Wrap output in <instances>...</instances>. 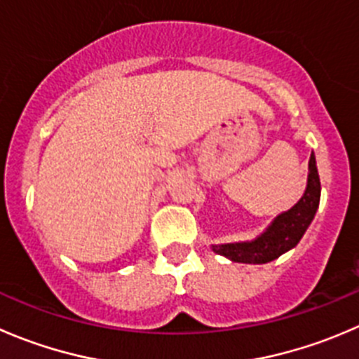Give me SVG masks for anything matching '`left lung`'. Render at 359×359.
Returning <instances> with one entry per match:
<instances>
[{
	"instance_id": "1",
	"label": "left lung",
	"mask_w": 359,
	"mask_h": 359,
	"mask_svg": "<svg viewBox=\"0 0 359 359\" xmlns=\"http://www.w3.org/2000/svg\"><path fill=\"white\" fill-rule=\"evenodd\" d=\"M321 198V182H319L318 166L314 152L309 159V175L305 193L290 210L277 215L261 235L249 242L217 243L212 245L215 254L228 257L235 263L263 264L277 259L284 252L297 247L304 233L311 226Z\"/></svg>"
}]
</instances>
